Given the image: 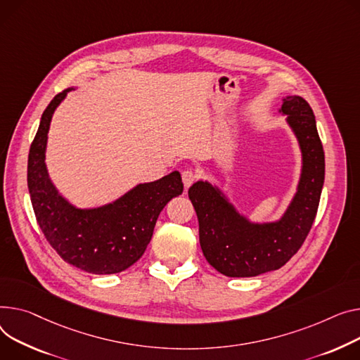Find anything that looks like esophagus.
<instances>
[{
    "label": "esophagus",
    "instance_id": "obj_1",
    "mask_svg": "<svg viewBox=\"0 0 360 360\" xmlns=\"http://www.w3.org/2000/svg\"><path fill=\"white\" fill-rule=\"evenodd\" d=\"M195 178H197V175H195V172H194V171L185 169V171L182 172V182H184L185 188H188V186L193 185V184H194V181H195Z\"/></svg>",
    "mask_w": 360,
    "mask_h": 360
}]
</instances>
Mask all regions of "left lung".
<instances>
[{
    "mask_svg": "<svg viewBox=\"0 0 360 360\" xmlns=\"http://www.w3.org/2000/svg\"><path fill=\"white\" fill-rule=\"evenodd\" d=\"M279 112L286 115L302 156L297 193L279 220L250 221L220 188L207 181L188 189L198 217L202 253L226 276L248 278L279 269L302 246L316 219L324 184V150L314 112L298 95L285 97Z\"/></svg>",
    "mask_w": 360,
    "mask_h": 360,
    "instance_id": "8db88e82",
    "label": "left lung"
}]
</instances>
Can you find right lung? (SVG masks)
I'll return each instance as SVG.
<instances>
[{
	"instance_id": "add662e5",
	"label": "right lung",
	"mask_w": 360,
	"mask_h": 360,
	"mask_svg": "<svg viewBox=\"0 0 360 360\" xmlns=\"http://www.w3.org/2000/svg\"><path fill=\"white\" fill-rule=\"evenodd\" d=\"M59 92L41 114L29 152L27 185L46 240L69 265L88 274L110 275L130 268L145 253L163 207L182 194L181 174L139 184L118 200L97 208H78L63 198L46 167L52 115L66 94Z\"/></svg>"
}]
</instances>
